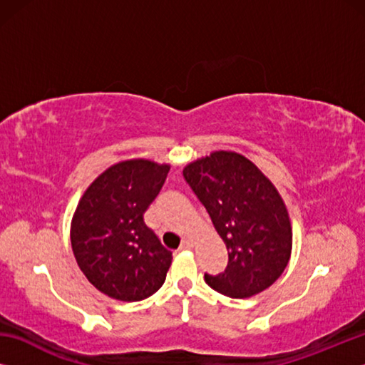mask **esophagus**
<instances>
[{"label": "esophagus", "instance_id": "34e87169", "mask_svg": "<svg viewBox=\"0 0 365 365\" xmlns=\"http://www.w3.org/2000/svg\"><path fill=\"white\" fill-rule=\"evenodd\" d=\"M180 248L182 250H191V248H193V240L185 238L183 242H182V245H180Z\"/></svg>", "mask_w": 365, "mask_h": 365}]
</instances>
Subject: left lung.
<instances>
[{
    "instance_id": "8db88e82",
    "label": "left lung",
    "mask_w": 365,
    "mask_h": 365,
    "mask_svg": "<svg viewBox=\"0 0 365 365\" xmlns=\"http://www.w3.org/2000/svg\"><path fill=\"white\" fill-rule=\"evenodd\" d=\"M183 177L228 251L225 272L206 274L207 285L242 299L275 283L293 246L292 220L275 185L243 154L222 150L185 165Z\"/></svg>"
}]
</instances>
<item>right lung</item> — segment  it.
I'll return each instance as SVG.
<instances>
[{"label":"right lung","instance_id":"add662e5","mask_svg":"<svg viewBox=\"0 0 365 365\" xmlns=\"http://www.w3.org/2000/svg\"><path fill=\"white\" fill-rule=\"evenodd\" d=\"M169 164L127 159L98 175L80 197L71 243L80 270L109 298L141 301L163 287L172 252L143 214L169 174Z\"/></svg>","mask_w":365,"mask_h":365}]
</instances>
